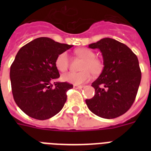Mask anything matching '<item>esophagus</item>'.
Segmentation results:
<instances>
[{
    "mask_svg": "<svg viewBox=\"0 0 151 151\" xmlns=\"http://www.w3.org/2000/svg\"><path fill=\"white\" fill-rule=\"evenodd\" d=\"M85 87L84 85H73V88H78V89H81V88H83Z\"/></svg>",
    "mask_w": 151,
    "mask_h": 151,
    "instance_id": "esophagus-1",
    "label": "esophagus"
}]
</instances>
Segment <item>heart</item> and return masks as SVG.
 <instances>
[{"label": "heart", "mask_w": 151, "mask_h": 151, "mask_svg": "<svg viewBox=\"0 0 151 151\" xmlns=\"http://www.w3.org/2000/svg\"><path fill=\"white\" fill-rule=\"evenodd\" d=\"M75 54L83 60L78 73L68 72L62 75L64 81L73 85H81L92 79V73L97 76L102 73L104 65L102 59L96 57V53L87 48H81L75 50ZM55 65L60 72H65L69 67V57L66 52H62L56 57Z\"/></svg>", "instance_id": "obj_1"}]
</instances>
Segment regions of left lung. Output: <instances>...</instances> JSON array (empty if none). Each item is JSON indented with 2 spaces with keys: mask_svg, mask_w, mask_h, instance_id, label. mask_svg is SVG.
I'll return each mask as SVG.
<instances>
[{
  "mask_svg": "<svg viewBox=\"0 0 151 151\" xmlns=\"http://www.w3.org/2000/svg\"><path fill=\"white\" fill-rule=\"evenodd\" d=\"M88 47L100 50L104 67L92 84L96 94L85 100L86 104L100 117L111 119L119 117L130 109L136 99L141 81L138 58L124 44L109 37Z\"/></svg>",
  "mask_w": 151,
  "mask_h": 151,
  "instance_id": "obj_1",
  "label": "left lung"
}]
</instances>
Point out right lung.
<instances>
[{
	"label": "right lung",
	"mask_w": 151,
	"mask_h": 151,
	"mask_svg": "<svg viewBox=\"0 0 151 151\" xmlns=\"http://www.w3.org/2000/svg\"><path fill=\"white\" fill-rule=\"evenodd\" d=\"M72 46L39 37L18 52L10 68L11 85L15 103L26 114L46 120L63 109L73 85L52 81L59 78L56 57Z\"/></svg>",
	"instance_id": "1"
}]
</instances>
